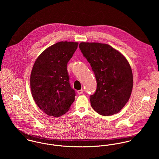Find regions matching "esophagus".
Returning <instances> with one entry per match:
<instances>
[{
	"label": "esophagus",
	"mask_w": 159,
	"mask_h": 159,
	"mask_svg": "<svg viewBox=\"0 0 159 159\" xmlns=\"http://www.w3.org/2000/svg\"><path fill=\"white\" fill-rule=\"evenodd\" d=\"M83 92H84V91H83V89H80V90H79V91H77V93H78V94H82L83 93Z\"/></svg>",
	"instance_id": "34e87169"
}]
</instances>
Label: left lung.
<instances>
[{"label":"left lung","mask_w":159,"mask_h":159,"mask_svg":"<svg viewBox=\"0 0 159 159\" xmlns=\"http://www.w3.org/2000/svg\"><path fill=\"white\" fill-rule=\"evenodd\" d=\"M79 47L97 81L96 91L90 96L91 107L103 116L119 113L129 101L133 88V74L129 62L107 44L81 42Z\"/></svg>","instance_id":"left-lung-1"}]
</instances>
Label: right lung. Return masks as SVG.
I'll use <instances>...</instances> for the list:
<instances>
[{"label":"right lung","instance_id":"1","mask_svg":"<svg viewBox=\"0 0 159 159\" xmlns=\"http://www.w3.org/2000/svg\"><path fill=\"white\" fill-rule=\"evenodd\" d=\"M78 45L72 42L56 43L46 49L34 63L30 79L32 95L39 108L49 116L66 113L75 100L67 63Z\"/></svg>","mask_w":159,"mask_h":159}]
</instances>
